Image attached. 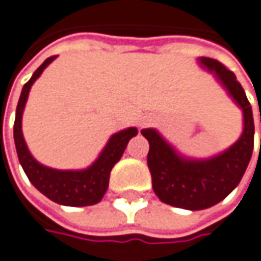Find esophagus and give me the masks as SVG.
<instances>
[{"instance_id": "34e87169", "label": "esophagus", "mask_w": 261, "mask_h": 261, "mask_svg": "<svg viewBox=\"0 0 261 261\" xmlns=\"http://www.w3.org/2000/svg\"><path fill=\"white\" fill-rule=\"evenodd\" d=\"M150 122H151L150 117H145V119H142V120H141V123L139 124H141V126H147V124L150 123Z\"/></svg>"}]
</instances>
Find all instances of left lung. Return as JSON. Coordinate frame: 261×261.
Segmentation results:
<instances>
[{
    "instance_id": "1",
    "label": "left lung",
    "mask_w": 261,
    "mask_h": 261,
    "mask_svg": "<svg viewBox=\"0 0 261 261\" xmlns=\"http://www.w3.org/2000/svg\"><path fill=\"white\" fill-rule=\"evenodd\" d=\"M198 63L215 74L242 110L244 127L238 141L210 159H191L180 154L155 129L141 130L150 142L147 163L155 195L169 205L192 212L215 205L238 187L254 148L253 110L237 76L217 60L200 57Z\"/></svg>"
}]
</instances>
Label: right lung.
Returning <instances> with one entry per match:
<instances>
[{
    "label": "right lung",
    "instance_id": "add662e5",
    "mask_svg": "<svg viewBox=\"0 0 261 261\" xmlns=\"http://www.w3.org/2000/svg\"><path fill=\"white\" fill-rule=\"evenodd\" d=\"M54 57L46 59L32 74L28 84H24L20 94L16 120H14V144L19 162L26 176L32 182V185L42 192L51 201L70 205V207H85L101 201L106 191L109 188V179L113 166L117 163L126 150L127 142L137 137V127H127L111 135L104 150L99 152L97 160L86 169L81 170H59L44 166L36 162L26 145V141L21 132V116L29 97V91L35 81L42 74Z\"/></svg>",
    "mask_w": 261,
    "mask_h": 261
}]
</instances>
